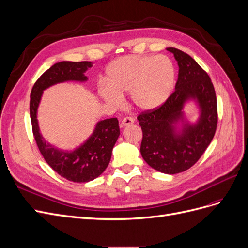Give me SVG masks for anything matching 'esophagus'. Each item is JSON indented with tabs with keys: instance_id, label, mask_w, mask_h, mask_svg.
<instances>
[{
	"instance_id": "obj_1",
	"label": "esophagus",
	"mask_w": 248,
	"mask_h": 248,
	"mask_svg": "<svg viewBox=\"0 0 248 248\" xmlns=\"http://www.w3.org/2000/svg\"><path fill=\"white\" fill-rule=\"evenodd\" d=\"M133 122H134L133 118L126 117V118H124V119L122 120V123H121V125H122V126H129V125L133 124Z\"/></svg>"
}]
</instances>
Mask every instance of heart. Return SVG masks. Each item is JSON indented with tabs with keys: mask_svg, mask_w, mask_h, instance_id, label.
I'll use <instances>...</instances> for the list:
<instances>
[{
	"mask_svg": "<svg viewBox=\"0 0 248 248\" xmlns=\"http://www.w3.org/2000/svg\"><path fill=\"white\" fill-rule=\"evenodd\" d=\"M103 79L106 85L98 87V94L110 106H120L123 95L129 94L137 109L152 111L170 98L176 69L166 56L127 55L108 64Z\"/></svg>",
	"mask_w": 248,
	"mask_h": 248,
	"instance_id": "b5f03b06",
	"label": "heart"
}]
</instances>
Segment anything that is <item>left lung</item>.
<instances>
[{
  "label": "left lung",
  "mask_w": 248,
  "mask_h": 248,
  "mask_svg": "<svg viewBox=\"0 0 248 248\" xmlns=\"http://www.w3.org/2000/svg\"><path fill=\"white\" fill-rule=\"evenodd\" d=\"M179 66L175 92L167 102L138 120L142 130L140 154L154 170L174 175L191 168L211 142L217 126L215 90L207 72L182 50L167 47ZM193 103L198 117L191 123L184 109Z\"/></svg>",
  "instance_id": "8db88e82"
}]
</instances>
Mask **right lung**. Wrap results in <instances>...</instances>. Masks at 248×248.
<instances>
[{"mask_svg": "<svg viewBox=\"0 0 248 248\" xmlns=\"http://www.w3.org/2000/svg\"><path fill=\"white\" fill-rule=\"evenodd\" d=\"M93 63L62 61L52 65L35 82L30 96V116L37 146L48 166L60 176L73 182H89L99 177L108 168L111 152L120 136L117 118L100 120L93 132L73 150H62L42 137L38 122V108L44 90L66 81L86 82V72Z\"/></svg>", "mask_w": 248, "mask_h": 248, "instance_id": "obj_1", "label": "right lung"}]
</instances>
